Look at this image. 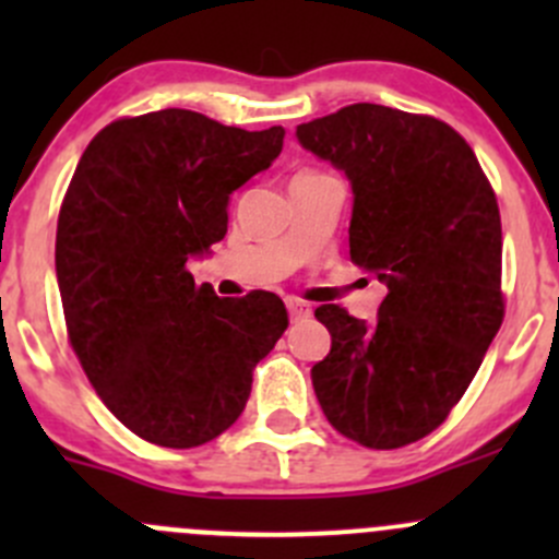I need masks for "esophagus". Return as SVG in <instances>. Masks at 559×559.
I'll use <instances>...</instances> for the list:
<instances>
[{
	"instance_id": "1",
	"label": "esophagus",
	"mask_w": 559,
	"mask_h": 559,
	"mask_svg": "<svg viewBox=\"0 0 559 559\" xmlns=\"http://www.w3.org/2000/svg\"><path fill=\"white\" fill-rule=\"evenodd\" d=\"M286 308H289V316L292 319H308V316H311V306H308V302H302V300H286Z\"/></svg>"
}]
</instances>
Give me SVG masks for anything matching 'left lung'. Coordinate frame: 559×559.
I'll list each match as a JSON object with an SVG mask.
<instances>
[{
  "mask_svg": "<svg viewBox=\"0 0 559 559\" xmlns=\"http://www.w3.org/2000/svg\"><path fill=\"white\" fill-rule=\"evenodd\" d=\"M297 140L352 183V262L386 289L370 324L316 308L332 346L313 392L341 436L400 449L443 425L503 324L498 200L471 145L432 116L357 103L300 123Z\"/></svg>",
  "mask_w": 559,
  "mask_h": 559,
  "instance_id": "1",
  "label": "left lung"
}]
</instances>
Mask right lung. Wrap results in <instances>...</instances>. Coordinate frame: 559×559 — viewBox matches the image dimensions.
<instances>
[{
  "mask_svg": "<svg viewBox=\"0 0 559 559\" xmlns=\"http://www.w3.org/2000/svg\"><path fill=\"white\" fill-rule=\"evenodd\" d=\"M284 134L167 107L107 123L78 162L56 227L67 335L143 441L191 449L222 436L289 324L273 292L222 300L186 270L227 235L229 194L273 165Z\"/></svg>",
  "mask_w": 559,
  "mask_h": 559,
  "instance_id": "1",
  "label": "right lung"
}]
</instances>
